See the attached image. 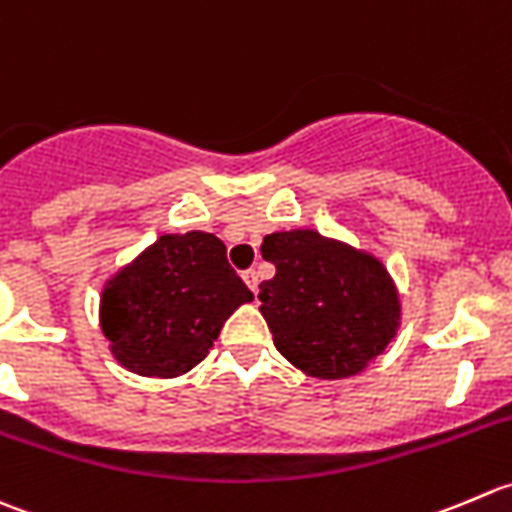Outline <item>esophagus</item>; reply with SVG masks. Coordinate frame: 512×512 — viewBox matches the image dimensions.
Instances as JSON below:
<instances>
[{
  "label": "esophagus",
  "instance_id": "obj_1",
  "mask_svg": "<svg viewBox=\"0 0 512 512\" xmlns=\"http://www.w3.org/2000/svg\"><path fill=\"white\" fill-rule=\"evenodd\" d=\"M244 281H246V286L251 288V291L258 293V273L254 271V268H249V271H244Z\"/></svg>",
  "mask_w": 512,
  "mask_h": 512
}]
</instances>
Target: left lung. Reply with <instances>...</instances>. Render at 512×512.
<instances>
[{
	"mask_svg": "<svg viewBox=\"0 0 512 512\" xmlns=\"http://www.w3.org/2000/svg\"><path fill=\"white\" fill-rule=\"evenodd\" d=\"M261 254L276 276L261 283L273 346L301 373L338 381L366 371L396 338L401 293L373 251L316 229L268 234Z\"/></svg>",
	"mask_w": 512,
	"mask_h": 512,
	"instance_id": "1",
	"label": "left lung"
}]
</instances>
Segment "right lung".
I'll list each match as a JSON object with an SVG mask.
<instances>
[{
    "label": "right lung",
    "instance_id": "add662e5",
    "mask_svg": "<svg viewBox=\"0 0 512 512\" xmlns=\"http://www.w3.org/2000/svg\"><path fill=\"white\" fill-rule=\"evenodd\" d=\"M254 293L206 231L161 234L116 268L99 293V326L121 368L179 378L199 366L231 313Z\"/></svg>",
    "mask_w": 512,
    "mask_h": 512
}]
</instances>
